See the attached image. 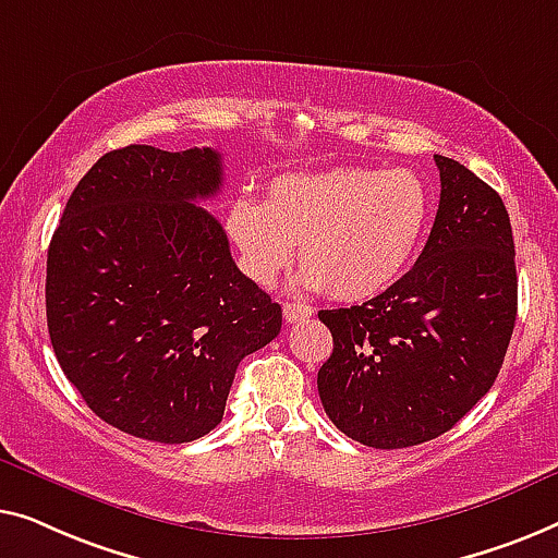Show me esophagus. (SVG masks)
Masks as SVG:
<instances>
[{"mask_svg": "<svg viewBox=\"0 0 558 558\" xmlns=\"http://www.w3.org/2000/svg\"><path fill=\"white\" fill-rule=\"evenodd\" d=\"M282 316H286L288 324H298V320L313 316V308L311 305H303V303H282Z\"/></svg>", "mask_w": 558, "mask_h": 558, "instance_id": "esophagus-1", "label": "esophagus"}]
</instances>
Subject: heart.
Returning a JSON list of instances; mask_svg holds the SVG:
<instances>
[{"mask_svg":"<svg viewBox=\"0 0 558 558\" xmlns=\"http://www.w3.org/2000/svg\"><path fill=\"white\" fill-rule=\"evenodd\" d=\"M429 209L427 184L410 169L339 167L278 177L263 204L234 199L225 225L242 268L260 286L280 278L298 245L305 288L359 303L410 270Z\"/></svg>","mask_w":558,"mask_h":558,"instance_id":"heart-1","label":"heart"}]
</instances>
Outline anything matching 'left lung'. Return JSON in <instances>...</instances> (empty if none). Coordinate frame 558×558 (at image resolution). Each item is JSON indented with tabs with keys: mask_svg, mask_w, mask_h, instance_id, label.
I'll list each match as a JSON object with an SVG mask.
<instances>
[{
	"mask_svg": "<svg viewBox=\"0 0 558 558\" xmlns=\"http://www.w3.org/2000/svg\"><path fill=\"white\" fill-rule=\"evenodd\" d=\"M439 207L427 245L372 301L320 311L333 354L318 372L328 420L376 450L452 429L485 397L515 326L513 230L498 192L435 154Z\"/></svg>",
	"mask_w": 558,
	"mask_h": 558,
	"instance_id": "left-lung-1",
	"label": "left lung"
}]
</instances>
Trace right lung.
Listing matches in <instances>:
<instances>
[{
	"instance_id": "1",
	"label": "right lung",
	"mask_w": 558,
	"mask_h": 558,
	"mask_svg": "<svg viewBox=\"0 0 558 558\" xmlns=\"http://www.w3.org/2000/svg\"><path fill=\"white\" fill-rule=\"evenodd\" d=\"M215 148L108 151L77 182L47 250V331L100 420L163 445L222 422L238 364L280 333L282 311L242 276L222 225Z\"/></svg>"
}]
</instances>
